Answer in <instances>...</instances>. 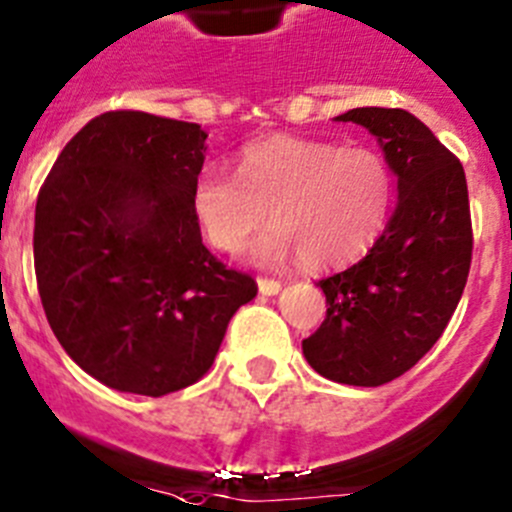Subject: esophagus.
<instances>
[{
	"instance_id": "esophagus-1",
	"label": "esophagus",
	"mask_w": 512,
	"mask_h": 512,
	"mask_svg": "<svg viewBox=\"0 0 512 512\" xmlns=\"http://www.w3.org/2000/svg\"><path fill=\"white\" fill-rule=\"evenodd\" d=\"M257 290H260L262 295H278L280 290H283V283L272 278H257Z\"/></svg>"
}]
</instances>
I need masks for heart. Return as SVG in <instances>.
I'll use <instances>...</instances> for the list:
<instances>
[{"label": "heart", "mask_w": 512, "mask_h": 512, "mask_svg": "<svg viewBox=\"0 0 512 512\" xmlns=\"http://www.w3.org/2000/svg\"><path fill=\"white\" fill-rule=\"evenodd\" d=\"M394 197V171L376 148L270 136L237 151L234 176L212 166L199 171L189 204L217 250H240L270 212L272 227L252 242L250 260L278 265L300 255L310 270H328L379 240Z\"/></svg>", "instance_id": "obj_1"}]
</instances>
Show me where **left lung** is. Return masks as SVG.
<instances>
[{
  "instance_id": "obj_1",
  "label": "left lung",
  "mask_w": 512,
  "mask_h": 512,
  "mask_svg": "<svg viewBox=\"0 0 512 512\" xmlns=\"http://www.w3.org/2000/svg\"><path fill=\"white\" fill-rule=\"evenodd\" d=\"M336 121L376 136L396 176V207L369 255L321 280L326 321L303 341L308 364L348 386H381L437 343L472 260L465 169L401 108H353Z\"/></svg>"
}]
</instances>
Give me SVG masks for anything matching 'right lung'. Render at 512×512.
<instances>
[{
	"label": "right lung",
	"mask_w": 512,
	"mask_h": 512,
	"mask_svg": "<svg viewBox=\"0 0 512 512\" xmlns=\"http://www.w3.org/2000/svg\"><path fill=\"white\" fill-rule=\"evenodd\" d=\"M207 131L111 111L57 156L35 207L47 323L75 364L116 391L164 396L202 379L227 323L257 295L204 247L191 214Z\"/></svg>",
	"instance_id": "right-lung-1"
}]
</instances>
